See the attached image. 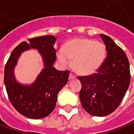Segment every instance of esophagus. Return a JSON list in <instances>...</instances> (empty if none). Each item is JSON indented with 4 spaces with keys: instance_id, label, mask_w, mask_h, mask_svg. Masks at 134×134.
Listing matches in <instances>:
<instances>
[{
    "instance_id": "obj_1",
    "label": "esophagus",
    "mask_w": 134,
    "mask_h": 134,
    "mask_svg": "<svg viewBox=\"0 0 134 134\" xmlns=\"http://www.w3.org/2000/svg\"><path fill=\"white\" fill-rule=\"evenodd\" d=\"M75 79V75L70 72V75H69V79L71 80V79Z\"/></svg>"
}]
</instances>
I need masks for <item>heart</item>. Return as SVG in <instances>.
<instances>
[{
    "label": "heart",
    "mask_w": 134,
    "mask_h": 134,
    "mask_svg": "<svg viewBox=\"0 0 134 134\" xmlns=\"http://www.w3.org/2000/svg\"><path fill=\"white\" fill-rule=\"evenodd\" d=\"M106 57V48L101 42L88 38H76L67 42L58 53V59L64 65L72 61L76 72L89 75L100 68Z\"/></svg>",
    "instance_id": "obj_1"
}]
</instances>
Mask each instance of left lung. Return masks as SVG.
I'll return each mask as SVG.
<instances>
[{
	"instance_id": "1",
	"label": "left lung",
	"mask_w": 134,
	"mask_h": 134,
	"mask_svg": "<svg viewBox=\"0 0 134 134\" xmlns=\"http://www.w3.org/2000/svg\"><path fill=\"white\" fill-rule=\"evenodd\" d=\"M100 36L105 43L107 57L96 72L78 78L81 83L79 96L83 108L93 116L104 117L120 105L130 84L131 73L122 49L109 36Z\"/></svg>"
}]
</instances>
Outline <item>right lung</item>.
<instances>
[{"label":"right lung","mask_w":134,"mask_h":134,"mask_svg":"<svg viewBox=\"0 0 134 134\" xmlns=\"http://www.w3.org/2000/svg\"><path fill=\"white\" fill-rule=\"evenodd\" d=\"M55 40V36L47 35L23 42L14 49L5 65L4 83L10 102L20 114L31 119H41L53 111L58 94L68 81L69 70H57L53 67L56 59ZM30 48L39 51L45 67L31 85H22L16 81L13 68L21 52Z\"/></svg>","instance_id":"obj_1"}]
</instances>
